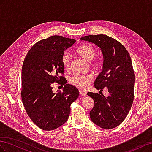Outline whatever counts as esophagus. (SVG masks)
Here are the masks:
<instances>
[{
  "instance_id": "esophagus-1",
  "label": "esophagus",
  "mask_w": 152,
  "mask_h": 152,
  "mask_svg": "<svg viewBox=\"0 0 152 152\" xmlns=\"http://www.w3.org/2000/svg\"><path fill=\"white\" fill-rule=\"evenodd\" d=\"M79 92H80V94L81 95H82V96H86L87 95V92L86 91H83V90H80Z\"/></svg>"
}]
</instances>
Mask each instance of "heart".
Returning <instances> with one entry per match:
<instances>
[{
    "instance_id": "heart-1",
    "label": "heart",
    "mask_w": 152,
    "mask_h": 152,
    "mask_svg": "<svg viewBox=\"0 0 152 152\" xmlns=\"http://www.w3.org/2000/svg\"><path fill=\"white\" fill-rule=\"evenodd\" d=\"M77 54L83 58L84 60L89 61L90 65L92 67H97L99 65L98 60L94 58L96 51L95 49L90 45L82 44L77 47L76 49ZM71 58L67 53H64L61 57V65L65 71H69L71 68ZM92 77L91 75H75L70 78V83L77 88L81 89L86 88L91 81Z\"/></svg>"
}]
</instances>
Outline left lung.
I'll use <instances>...</instances> for the list:
<instances>
[{
    "label": "left lung",
    "instance_id": "left-lung-1",
    "mask_svg": "<svg viewBox=\"0 0 152 152\" xmlns=\"http://www.w3.org/2000/svg\"><path fill=\"white\" fill-rule=\"evenodd\" d=\"M81 40L92 43L102 51V71L96 77L94 87L100 91L107 87L110 94L104 97L98 93H87L94 102L90 118L97 126L112 129L123 121L133 103L135 74L131 58L121 43L104 34L85 36Z\"/></svg>",
    "mask_w": 152,
    "mask_h": 152
}]
</instances>
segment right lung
Listing matches in <instances>:
<instances>
[{
    "label": "right lung",
    "mask_w": 152,
    "mask_h": 152,
    "mask_svg": "<svg viewBox=\"0 0 152 152\" xmlns=\"http://www.w3.org/2000/svg\"><path fill=\"white\" fill-rule=\"evenodd\" d=\"M76 40L52 36L34 44L25 58L22 69L21 96L27 114L36 125L44 130H53L67 121L71 104L79 96V91L66 84L59 76L64 69L61 57ZM65 84L62 91H52V83Z\"/></svg>",
    "instance_id": "obj_1"
}]
</instances>
